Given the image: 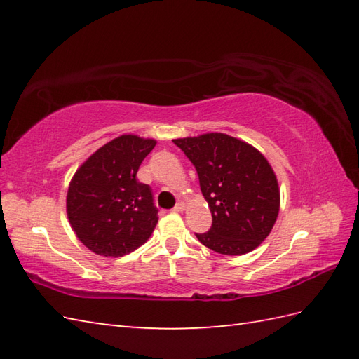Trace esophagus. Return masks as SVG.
<instances>
[{
    "label": "esophagus",
    "instance_id": "esophagus-1",
    "mask_svg": "<svg viewBox=\"0 0 359 359\" xmlns=\"http://www.w3.org/2000/svg\"><path fill=\"white\" fill-rule=\"evenodd\" d=\"M184 210H185L184 202H177V203H175V207L172 208V211H175V212H182Z\"/></svg>",
    "mask_w": 359,
    "mask_h": 359
}]
</instances>
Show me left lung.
<instances>
[{"label":"left lung","mask_w":359,"mask_h":359,"mask_svg":"<svg viewBox=\"0 0 359 359\" xmlns=\"http://www.w3.org/2000/svg\"><path fill=\"white\" fill-rule=\"evenodd\" d=\"M199 175L212 216L205 247L226 256L250 253L270 234L279 212V187L266 158L231 135L210 133L175 139Z\"/></svg>","instance_id":"8db88e82"}]
</instances>
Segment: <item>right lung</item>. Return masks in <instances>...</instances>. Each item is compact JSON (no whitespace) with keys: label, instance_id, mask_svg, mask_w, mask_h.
Segmentation results:
<instances>
[{"label":"right lung","instance_id":"right-lung-1","mask_svg":"<svg viewBox=\"0 0 359 359\" xmlns=\"http://www.w3.org/2000/svg\"><path fill=\"white\" fill-rule=\"evenodd\" d=\"M156 140L120 135L83 163L67 189L66 211L85 247L106 257L131 253L149 239L157 208L149 185L137 171Z\"/></svg>","mask_w":359,"mask_h":359}]
</instances>
